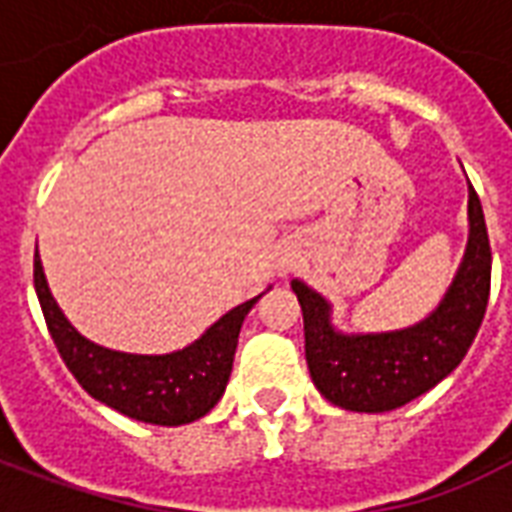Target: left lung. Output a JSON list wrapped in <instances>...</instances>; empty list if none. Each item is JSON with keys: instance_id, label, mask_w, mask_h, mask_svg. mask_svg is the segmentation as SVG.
I'll list each match as a JSON object with an SVG mask.
<instances>
[{"instance_id": "1", "label": "left lung", "mask_w": 512, "mask_h": 512, "mask_svg": "<svg viewBox=\"0 0 512 512\" xmlns=\"http://www.w3.org/2000/svg\"><path fill=\"white\" fill-rule=\"evenodd\" d=\"M304 315V354L312 384L329 403L384 414L425 395L461 365L477 337L491 290V246L483 205L469 183V238L444 299L419 323L395 332H340L332 304L293 279Z\"/></svg>"}]
</instances>
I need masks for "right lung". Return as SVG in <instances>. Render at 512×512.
<instances>
[{"mask_svg": "<svg viewBox=\"0 0 512 512\" xmlns=\"http://www.w3.org/2000/svg\"><path fill=\"white\" fill-rule=\"evenodd\" d=\"M35 293L51 340L84 392L136 422L167 428L205 417L222 400L244 318L263 296L224 312L186 348L169 354H126L87 340L65 318L51 296L40 255L35 257Z\"/></svg>", "mask_w": 512, "mask_h": 512, "instance_id": "obj_1", "label": "right lung"}]
</instances>
